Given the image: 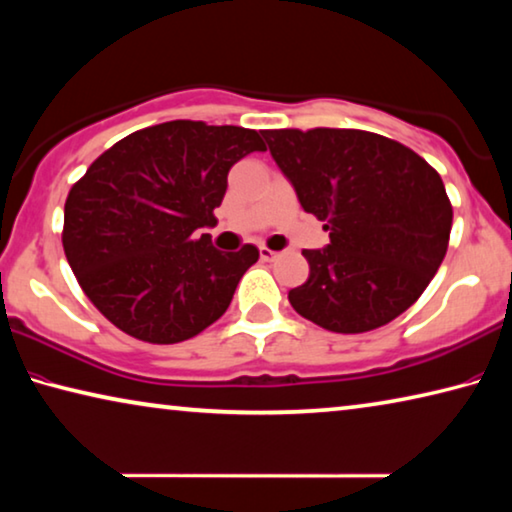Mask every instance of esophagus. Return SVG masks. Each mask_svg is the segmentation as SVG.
Returning a JSON list of instances; mask_svg holds the SVG:
<instances>
[{
	"label": "esophagus",
	"mask_w": 512,
	"mask_h": 512,
	"mask_svg": "<svg viewBox=\"0 0 512 512\" xmlns=\"http://www.w3.org/2000/svg\"><path fill=\"white\" fill-rule=\"evenodd\" d=\"M259 257H262L264 262H271V259L278 257V253H275V250H271V248H266V246H259Z\"/></svg>",
	"instance_id": "34e87169"
}]
</instances>
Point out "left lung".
Returning a JSON list of instances; mask_svg holds the SVG:
<instances>
[{
    "instance_id": "1",
    "label": "left lung",
    "mask_w": 512,
    "mask_h": 512,
    "mask_svg": "<svg viewBox=\"0 0 512 512\" xmlns=\"http://www.w3.org/2000/svg\"><path fill=\"white\" fill-rule=\"evenodd\" d=\"M271 157L330 243L303 250L294 310L355 335L380 328L424 294L449 246L453 209L442 177L417 152L362 129H264Z\"/></svg>"
}]
</instances>
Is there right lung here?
<instances>
[{"label":"right lung","mask_w":512,"mask_h":512,"mask_svg":"<svg viewBox=\"0 0 512 512\" xmlns=\"http://www.w3.org/2000/svg\"><path fill=\"white\" fill-rule=\"evenodd\" d=\"M264 150L255 129L170 120L93 161L68 193L63 250L113 326L177 344L221 319L259 250L246 243L221 253L198 232L216 225L230 168Z\"/></svg>","instance_id":"1"}]
</instances>
